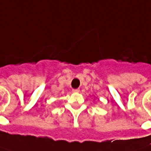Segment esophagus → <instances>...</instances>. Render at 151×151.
Returning <instances> with one entry per match:
<instances>
[{
  "instance_id": "1",
  "label": "esophagus",
  "mask_w": 151,
  "mask_h": 151,
  "mask_svg": "<svg viewBox=\"0 0 151 151\" xmlns=\"http://www.w3.org/2000/svg\"><path fill=\"white\" fill-rule=\"evenodd\" d=\"M72 92H80V89H79V88L72 89Z\"/></svg>"
}]
</instances>
